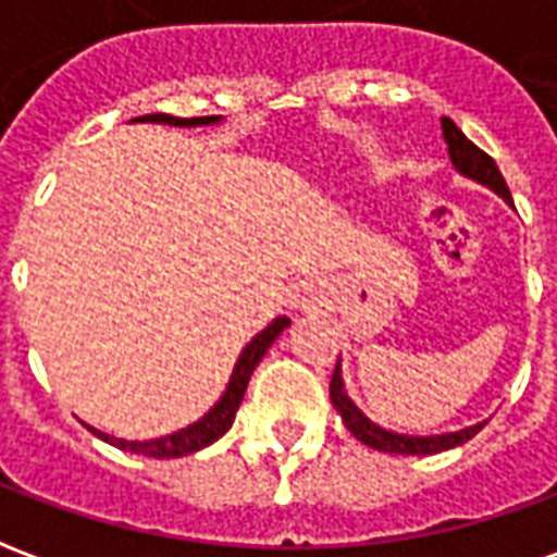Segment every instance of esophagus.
Returning a JSON list of instances; mask_svg holds the SVG:
<instances>
[{
  "instance_id": "obj_1",
  "label": "esophagus",
  "mask_w": 557,
  "mask_h": 557,
  "mask_svg": "<svg viewBox=\"0 0 557 557\" xmlns=\"http://www.w3.org/2000/svg\"><path fill=\"white\" fill-rule=\"evenodd\" d=\"M319 301H322V292H319V286H315L313 280H301V283L295 286V292H292V307H295V310H304V313H313L315 307H319Z\"/></svg>"
}]
</instances>
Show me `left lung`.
I'll return each instance as SVG.
<instances>
[{
    "mask_svg": "<svg viewBox=\"0 0 557 557\" xmlns=\"http://www.w3.org/2000/svg\"><path fill=\"white\" fill-rule=\"evenodd\" d=\"M442 131H444V143H447V151H450V160H454V166L466 178H474V182L486 184L490 190L502 196L504 202H513L510 199V190H507V182H504L502 170L495 166V160L478 148L471 139L459 131V127L450 122V119H442ZM331 403H334V409L339 411V418L346 423V430L363 442L367 447H373V450H385V454H406V456H426V454H442V450H450L456 444H466L468 438H474L480 430H483V423L478 426H466V430L459 432H444V435H399V432L382 430L379 423L367 418L355 403L346 394V387H343V375H339V363L334 375H331Z\"/></svg>",
    "mask_w": 557,
    "mask_h": 557,
    "instance_id": "obj_1",
    "label": "left lung"
}]
</instances>
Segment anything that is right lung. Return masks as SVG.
Instances as JSON below:
<instances>
[{
	"label": "right lung",
	"mask_w": 557,
	"mask_h": 557,
	"mask_svg": "<svg viewBox=\"0 0 557 557\" xmlns=\"http://www.w3.org/2000/svg\"><path fill=\"white\" fill-rule=\"evenodd\" d=\"M134 122H160V125H175V127H196V125H218L220 115H199V119H175V115L166 113H151V115H139ZM283 327H289V319L286 315H277L271 325L262 331V334H256L250 343H247V349L242 351V358L235 363V370H232L230 385H226V394L218 399V406L208 411L206 418L190 423L187 430L172 432V435H163V438H151V442H125V438H115V435H107L101 430H89L103 438L107 444H113L119 450H131V454L139 456H154V459H175V456H187L196 454V450H202L211 442H218L223 432L230 430L232 420H235V411L242 406L244 391H247V382H250V375L259 367V361L265 358V351L271 349V343L283 334Z\"/></svg>",
	"instance_id": "right-lung-1"
}]
</instances>
